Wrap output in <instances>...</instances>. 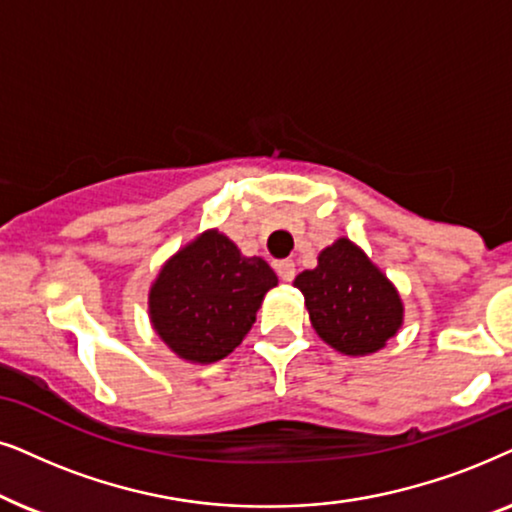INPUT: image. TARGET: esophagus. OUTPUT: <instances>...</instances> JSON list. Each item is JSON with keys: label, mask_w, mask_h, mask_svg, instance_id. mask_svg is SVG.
Returning a JSON list of instances; mask_svg holds the SVG:
<instances>
[{"label": "esophagus", "mask_w": 512, "mask_h": 512, "mask_svg": "<svg viewBox=\"0 0 512 512\" xmlns=\"http://www.w3.org/2000/svg\"><path fill=\"white\" fill-rule=\"evenodd\" d=\"M276 274H278V278H281V281H292V278H295V262L292 260H281V262H276Z\"/></svg>", "instance_id": "esophagus-1"}]
</instances>
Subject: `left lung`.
Instances as JSON below:
<instances>
[{
  "label": "left lung",
  "mask_w": 512,
  "mask_h": 512,
  "mask_svg": "<svg viewBox=\"0 0 512 512\" xmlns=\"http://www.w3.org/2000/svg\"><path fill=\"white\" fill-rule=\"evenodd\" d=\"M313 330L344 356H370L384 349L403 325V299L370 257L337 238L318 255V267L295 278Z\"/></svg>",
  "instance_id": "8db88e82"
}]
</instances>
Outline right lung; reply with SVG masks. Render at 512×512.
Returning <instances> with one entry per match:
<instances>
[{
	"label": "right lung",
	"instance_id": "add662e5",
	"mask_svg": "<svg viewBox=\"0 0 512 512\" xmlns=\"http://www.w3.org/2000/svg\"><path fill=\"white\" fill-rule=\"evenodd\" d=\"M262 257H245L217 229L203 231L163 264L149 290V320L175 356L215 363L229 356L276 288Z\"/></svg>",
	"mask_w": 512,
	"mask_h": 512
}]
</instances>
